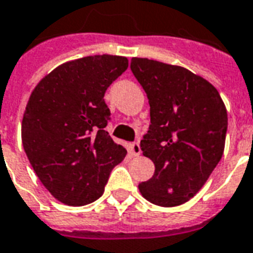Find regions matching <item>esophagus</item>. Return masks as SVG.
Returning <instances> with one entry per match:
<instances>
[{
  "mask_svg": "<svg viewBox=\"0 0 253 253\" xmlns=\"http://www.w3.org/2000/svg\"><path fill=\"white\" fill-rule=\"evenodd\" d=\"M130 149H131V154L132 156H135V157L142 153V152H141V146H139V143L138 142L131 143V145H130Z\"/></svg>",
  "mask_w": 253,
  "mask_h": 253,
  "instance_id": "esophagus-1",
  "label": "esophagus"
}]
</instances>
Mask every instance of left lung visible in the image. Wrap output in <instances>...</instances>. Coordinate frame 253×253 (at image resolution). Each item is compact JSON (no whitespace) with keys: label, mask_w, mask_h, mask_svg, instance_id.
I'll list each match as a JSON object with an SVG mask.
<instances>
[{"label":"left lung","mask_w":253,"mask_h":253,"mask_svg":"<svg viewBox=\"0 0 253 253\" xmlns=\"http://www.w3.org/2000/svg\"><path fill=\"white\" fill-rule=\"evenodd\" d=\"M130 67L150 105L141 149L156 168L138 188L157 206H179L201 190L222 157L226 108L211 84L184 67L148 58H132Z\"/></svg>","instance_id":"8db88e82"}]
</instances>
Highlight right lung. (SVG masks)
Here are the masks:
<instances>
[{
    "mask_svg": "<svg viewBox=\"0 0 253 253\" xmlns=\"http://www.w3.org/2000/svg\"><path fill=\"white\" fill-rule=\"evenodd\" d=\"M128 67L126 57L93 55L62 63L32 90L21 139L42 184L69 206L92 203L127 150L104 128L107 88Z\"/></svg>",
    "mask_w": 253,
    "mask_h": 253,
    "instance_id": "right-lung-1",
    "label": "right lung"
}]
</instances>
